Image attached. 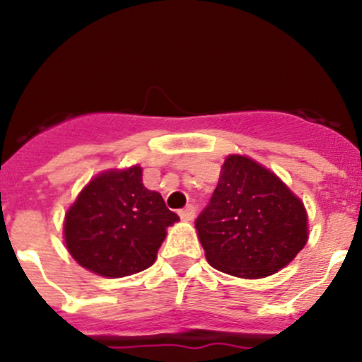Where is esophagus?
<instances>
[{
  "instance_id": "1",
  "label": "esophagus",
  "mask_w": 362,
  "mask_h": 362,
  "mask_svg": "<svg viewBox=\"0 0 362 362\" xmlns=\"http://www.w3.org/2000/svg\"><path fill=\"white\" fill-rule=\"evenodd\" d=\"M178 215H180L182 221H192V218H194V215H196L194 204H187L185 208H182V210L178 211Z\"/></svg>"
}]
</instances>
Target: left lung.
Returning a JSON list of instances; mask_svg holds the SVG:
<instances>
[{"mask_svg": "<svg viewBox=\"0 0 362 362\" xmlns=\"http://www.w3.org/2000/svg\"><path fill=\"white\" fill-rule=\"evenodd\" d=\"M196 229L210 266L240 279H262L306 245L308 217L275 173L245 156H228Z\"/></svg>", "mask_w": 362, "mask_h": 362, "instance_id": "1", "label": "left lung"}]
</instances>
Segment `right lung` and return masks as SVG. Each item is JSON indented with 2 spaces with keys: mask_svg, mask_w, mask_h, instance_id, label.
<instances>
[{
  "mask_svg": "<svg viewBox=\"0 0 362 362\" xmlns=\"http://www.w3.org/2000/svg\"><path fill=\"white\" fill-rule=\"evenodd\" d=\"M178 221L163 196L141 182V168L98 175L80 192L64 218L71 257L108 279L134 275L154 264L166 228Z\"/></svg>",
  "mask_w": 362,
  "mask_h": 362,
  "instance_id": "right-lung-1",
  "label": "right lung"
}]
</instances>
